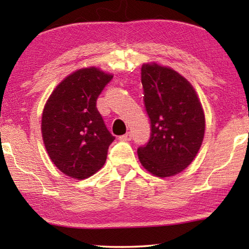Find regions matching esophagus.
<instances>
[{"mask_svg":"<svg viewBox=\"0 0 249 249\" xmlns=\"http://www.w3.org/2000/svg\"><path fill=\"white\" fill-rule=\"evenodd\" d=\"M121 141H124V142H128V141H130L132 140V133L130 132H128V133H126L125 135H122V136H120L119 137Z\"/></svg>","mask_w":249,"mask_h":249,"instance_id":"1","label":"esophagus"}]
</instances>
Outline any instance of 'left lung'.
Masks as SVG:
<instances>
[{
  "label": "left lung",
  "instance_id": "8db88e82",
  "mask_svg": "<svg viewBox=\"0 0 249 249\" xmlns=\"http://www.w3.org/2000/svg\"><path fill=\"white\" fill-rule=\"evenodd\" d=\"M150 137L137 148L145 169L165 178L185 169L199 151L205 119L195 89L167 67L144 64L141 73Z\"/></svg>",
  "mask_w": 249,
  "mask_h": 249
}]
</instances>
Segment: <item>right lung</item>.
I'll use <instances>...</instances> for the list:
<instances>
[{"instance_id":"right-lung-1","label":"right lung","mask_w":249,"mask_h":249,"mask_svg":"<svg viewBox=\"0 0 249 249\" xmlns=\"http://www.w3.org/2000/svg\"><path fill=\"white\" fill-rule=\"evenodd\" d=\"M112 79L94 67L80 69L58 84L45 105V147L58 169L71 178H89L101 169L115 140L96 108V100Z\"/></svg>"}]
</instances>
